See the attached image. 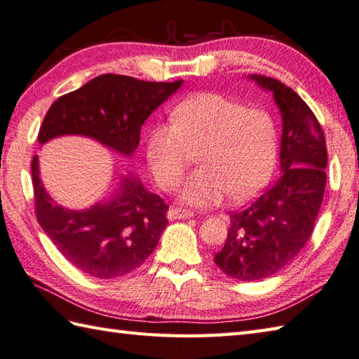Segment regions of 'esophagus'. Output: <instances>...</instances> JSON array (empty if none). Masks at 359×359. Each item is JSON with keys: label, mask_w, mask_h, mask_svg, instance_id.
<instances>
[{"label": "esophagus", "mask_w": 359, "mask_h": 359, "mask_svg": "<svg viewBox=\"0 0 359 359\" xmlns=\"http://www.w3.org/2000/svg\"><path fill=\"white\" fill-rule=\"evenodd\" d=\"M193 212H189V210L185 208H170L168 210V219H187V217H191Z\"/></svg>", "instance_id": "esophagus-1"}]
</instances>
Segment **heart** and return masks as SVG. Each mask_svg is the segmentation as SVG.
I'll return each instance as SVG.
<instances>
[{
    "label": "heart",
    "instance_id": "heart-1",
    "mask_svg": "<svg viewBox=\"0 0 359 359\" xmlns=\"http://www.w3.org/2000/svg\"><path fill=\"white\" fill-rule=\"evenodd\" d=\"M171 119L154 124L146 137L147 166L161 189L180 184L198 150L201 168L180 191L185 203L213 207L229 193L244 201L268 185L278 157L277 123L268 110L205 91L182 101Z\"/></svg>",
    "mask_w": 359,
    "mask_h": 359
}]
</instances>
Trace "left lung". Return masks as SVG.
Here are the masks:
<instances>
[{
    "instance_id": "obj_1",
    "label": "left lung",
    "mask_w": 359,
    "mask_h": 359,
    "mask_svg": "<svg viewBox=\"0 0 359 359\" xmlns=\"http://www.w3.org/2000/svg\"><path fill=\"white\" fill-rule=\"evenodd\" d=\"M272 91L283 121L282 175L243 212L230 215V230L215 263L229 277L255 282L290 264L313 233L327 184L324 130L306 102L273 77L252 74Z\"/></svg>"
}]
</instances>
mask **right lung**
Returning a JSON list of instances; mask_svg holds the SVG:
<instances>
[{"label":"right lung","mask_w":359,"mask_h":359,"mask_svg":"<svg viewBox=\"0 0 359 359\" xmlns=\"http://www.w3.org/2000/svg\"><path fill=\"white\" fill-rule=\"evenodd\" d=\"M184 81L147 82L130 76L101 74L60 96L39 132L43 144L60 135H83L130 157L149 115ZM35 216L49 240L74 268L97 278H115L144 263L168 224V205L135 175H124L110 199L87 210L57 205L40 180L34 156Z\"/></svg>","instance_id":"right-lung-1"}]
</instances>
